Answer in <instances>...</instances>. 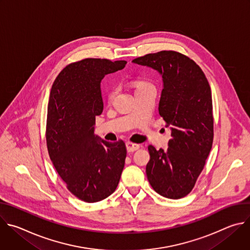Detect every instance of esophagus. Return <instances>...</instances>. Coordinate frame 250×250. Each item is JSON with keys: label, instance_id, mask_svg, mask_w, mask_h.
<instances>
[{"label": "esophagus", "instance_id": "1", "mask_svg": "<svg viewBox=\"0 0 250 250\" xmlns=\"http://www.w3.org/2000/svg\"><path fill=\"white\" fill-rule=\"evenodd\" d=\"M125 146H126V149H127L128 152H133V151L139 149V147H140L139 145L133 144V142H130V141H127L126 144H125Z\"/></svg>", "mask_w": 250, "mask_h": 250}]
</instances>
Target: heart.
Wrapping results in <instances>:
<instances>
[{
  "label": "heart",
  "instance_id": "heart-1",
  "mask_svg": "<svg viewBox=\"0 0 250 250\" xmlns=\"http://www.w3.org/2000/svg\"><path fill=\"white\" fill-rule=\"evenodd\" d=\"M150 83H148V82H146V81H137V82H135V87H136V89L137 88H140V87H144V86H146V85H149ZM115 95H116V90L115 89H112L110 92H109V94H108V101L109 102H112L113 101V99H114V97H115Z\"/></svg>",
  "mask_w": 250,
  "mask_h": 250
}]
</instances>
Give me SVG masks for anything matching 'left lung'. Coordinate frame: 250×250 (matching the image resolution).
Masks as SVG:
<instances>
[{
	"label": "left lung",
	"instance_id": "left-lung-1",
	"mask_svg": "<svg viewBox=\"0 0 250 250\" xmlns=\"http://www.w3.org/2000/svg\"><path fill=\"white\" fill-rule=\"evenodd\" d=\"M162 75L159 115L171 128L168 148L148 146L146 176L153 190L168 199H181L194 188L213 139L211 91L201 67L174 50L149 53L132 60Z\"/></svg>",
	"mask_w": 250,
	"mask_h": 250
}]
</instances>
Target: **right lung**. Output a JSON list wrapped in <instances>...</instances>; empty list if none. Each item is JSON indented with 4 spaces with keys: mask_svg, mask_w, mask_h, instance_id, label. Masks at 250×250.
Listing matches in <instances>:
<instances>
[{
    "mask_svg": "<svg viewBox=\"0 0 250 250\" xmlns=\"http://www.w3.org/2000/svg\"><path fill=\"white\" fill-rule=\"evenodd\" d=\"M125 64L101 58L72 62L62 69L50 91L45 131L48 154L67 189L86 203L113 194L125 167V142L100 138L94 134V125L104 108L102 79Z\"/></svg>",
    "mask_w": 250,
    "mask_h": 250,
    "instance_id": "right-lung-1",
    "label": "right lung"
}]
</instances>
